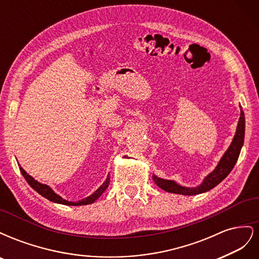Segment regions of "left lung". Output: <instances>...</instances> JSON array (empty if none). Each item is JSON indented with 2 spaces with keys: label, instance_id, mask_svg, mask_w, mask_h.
<instances>
[{
  "label": "left lung",
  "instance_id": "1",
  "mask_svg": "<svg viewBox=\"0 0 259 259\" xmlns=\"http://www.w3.org/2000/svg\"><path fill=\"white\" fill-rule=\"evenodd\" d=\"M240 119L238 122V126L236 131V135H234L232 143L230 144L229 148L219 160L217 166L214 168L213 171L203 179V182L197 187H185L177 184L174 180L170 179H164L153 175V182L154 184L160 187L161 189L165 190L166 192L176 193V194H183V195H197L200 193H204L213 189L219 183L229 175L232 168L236 165V163L239 159V155L241 152V149L244 143V135H245V116L243 112L242 108H240Z\"/></svg>",
  "mask_w": 259,
  "mask_h": 259
}]
</instances>
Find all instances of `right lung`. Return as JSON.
<instances>
[{"label": "right lung", "instance_id": "add662e5", "mask_svg": "<svg viewBox=\"0 0 259 259\" xmlns=\"http://www.w3.org/2000/svg\"><path fill=\"white\" fill-rule=\"evenodd\" d=\"M19 169L21 171L22 176L25 177V179L27 180V183L30 185L31 188H33V189L38 193L41 194L42 197H44L45 199H48L52 202H55V203H58V204H64V205H72V206H80V205H88V204H92V203L95 202L101 194H103L105 192V190L108 188L109 186V183H110V176H107L106 180L103 183V185H101L98 189L94 192L93 194H91L90 197L85 198V199H82L81 201H77V202H70V201H67L65 199H62L60 195H58L56 192H55L52 188L48 185L45 184H41L38 183L37 180H35L32 176H30L27 171L23 169L20 165H19Z\"/></svg>", "mask_w": 259, "mask_h": 259}]
</instances>
